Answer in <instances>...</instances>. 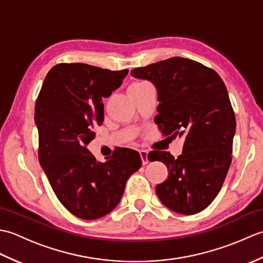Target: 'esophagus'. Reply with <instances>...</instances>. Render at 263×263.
I'll return each instance as SVG.
<instances>
[{
  "label": "esophagus",
  "instance_id": "1",
  "mask_svg": "<svg viewBox=\"0 0 263 263\" xmlns=\"http://www.w3.org/2000/svg\"><path fill=\"white\" fill-rule=\"evenodd\" d=\"M140 157H141V160H142V165H147L149 163L148 160V153L146 152V150H140Z\"/></svg>",
  "mask_w": 263,
  "mask_h": 263
}]
</instances>
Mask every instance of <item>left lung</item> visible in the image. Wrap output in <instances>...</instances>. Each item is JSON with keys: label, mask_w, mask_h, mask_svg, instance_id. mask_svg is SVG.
<instances>
[{"label": "left lung", "mask_w": 263, "mask_h": 263, "mask_svg": "<svg viewBox=\"0 0 263 263\" xmlns=\"http://www.w3.org/2000/svg\"><path fill=\"white\" fill-rule=\"evenodd\" d=\"M157 90L155 123L165 136L184 137L183 153L150 152L168 170L156 193L182 215L204 210L219 193L232 163L236 121L224 81L216 71L184 58H171L131 71Z\"/></svg>", "instance_id": "1"}]
</instances>
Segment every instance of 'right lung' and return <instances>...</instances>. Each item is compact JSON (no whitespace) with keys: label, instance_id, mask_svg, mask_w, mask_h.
Returning <instances> with one entry per match:
<instances>
[{"label":"right lung","instance_id":"add662e5","mask_svg":"<svg viewBox=\"0 0 263 263\" xmlns=\"http://www.w3.org/2000/svg\"><path fill=\"white\" fill-rule=\"evenodd\" d=\"M127 72L61 63L49 70L36 100L39 163L60 202L81 219H98L113 210L127 178L141 167L136 150L120 148L102 163L87 149L93 126L104 121L103 98Z\"/></svg>","mask_w":263,"mask_h":263}]
</instances>
